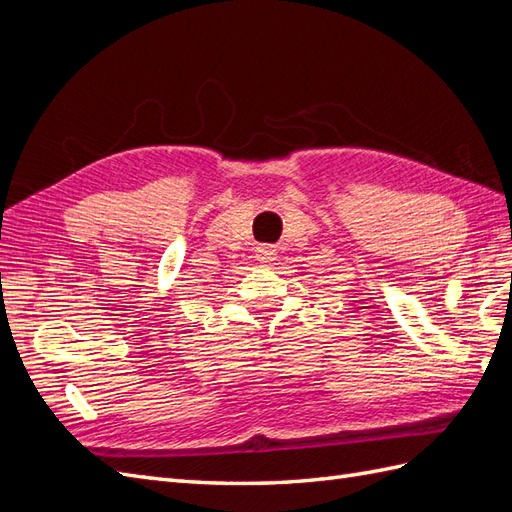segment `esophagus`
Wrapping results in <instances>:
<instances>
[{
    "mask_svg": "<svg viewBox=\"0 0 512 512\" xmlns=\"http://www.w3.org/2000/svg\"><path fill=\"white\" fill-rule=\"evenodd\" d=\"M256 258H258L260 262H273V260L277 258L275 245H269V243L258 245V247H256Z\"/></svg>",
    "mask_w": 512,
    "mask_h": 512,
    "instance_id": "esophagus-1",
    "label": "esophagus"
}]
</instances>
